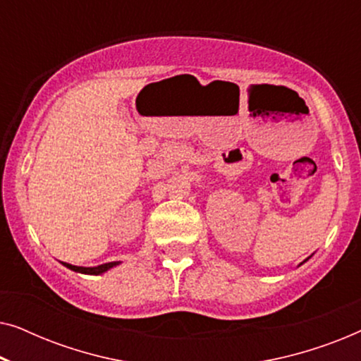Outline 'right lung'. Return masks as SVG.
I'll use <instances>...</instances> for the list:
<instances>
[{
    "label": "right lung",
    "instance_id": "obj_1",
    "mask_svg": "<svg viewBox=\"0 0 361 361\" xmlns=\"http://www.w3.org/2000/svg\"><path fill=\"white\" fill-rule=\"evenodd\" d=\"M63 266H67L68 269L72 271H77V273H85V274H102L105 273L106 269L113 268V266L118 264L116 261H113V263H105V264H100V266H95V268H82V266H73V264H68V263H62Z\"/></svg>",
    "mask_w": 361,
    "mask_h": 361
}]
</instances>
